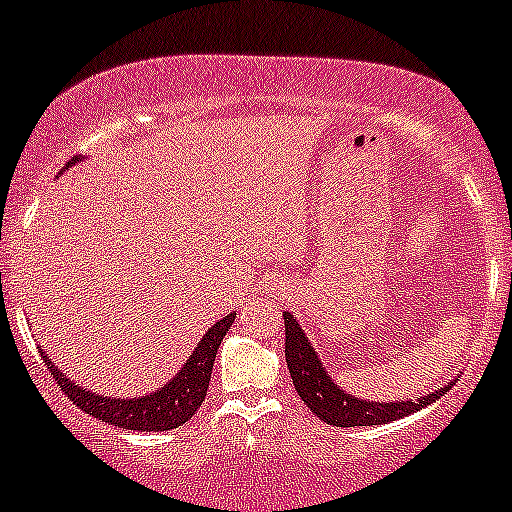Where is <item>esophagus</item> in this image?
Listing matches in <instances>:
<instances>
[{
  "mask_svg": "<svg viewBox=\"0 0 512 512\" xmlns=\"http://www.w3.org/2000/svg\"><path fill=\"white\" fill-rule=\"evenodd\" d=\"M277 291H284V284H282V282H279V284H277Z\"/></svg>",
  "mask_w": 512,
  "mask_h": 512,
  "instance_id": "1",
  "label": "esophagus"
}]
</instances>
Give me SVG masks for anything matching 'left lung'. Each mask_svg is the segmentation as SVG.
Returning a JSON list of instances; mask_svg holds the SVG:
<instances>
[{
  "label": "left lung",
  "mask_w": 512,
  "mask_h": 512,
  "mask_svg": "<svg viewBox=\"0 0 512 512\" xmlns=\"http://www.w3.org/2000/svg\"><path fill=\"white\" fill-rule=\"evenodd\" d=\"M284 328H286V364H289V374L294 379V389L299 391L301 401L311 408L313 415H318L323 423L335 425V428H357V425H384L391 420L411 415L420 408L430 406L432 401L442 396V393L452 389V384L435 389L428 396L411 398V401H396V403H376L362 401L352 393L342 391L330 374L325 372L323 362H320L316 350L308 342L306 333L291 313H284Z\"/></svg>",
  "instance_id": "8db88e82"
}]
</instances>
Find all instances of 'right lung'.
Returning <instances> with one entry per match:
<instances>
[{
	"label": "right lung",
	"mask_w": 512,
	"mask_h": 512,
	"mask_svg": "<svg viewBox=\"0 0 512 512\" xmlns=\"http://www.w3.org/2000/svg\"><path fill=\"white\" fill-rule=\"evenodd\" d=\"M72 162H77V157H72ZM235 313L221 318L218 323H213L209 333L201 338L192 357L187 359L182 369L167 381L162 389H157L150 396H138V398H111V396H99L82 386H77L75 381H70L67 376L50 362L46 352L41 350L43 362L48 364V372L58 381L60 389L65 391V396L75 403L77 408H82L84 413H89L92 418H99L101 423L116 425V428L126 430H138V432H165L174 430L179 425H184L187 420H192V415L199 411V406L204 403L206 391H209L211 381V369L216 362L218 345H221L223 335L228 333L230 325H233Z\"/></svg>",
	"instance_id": "1"
}]
</instances>
